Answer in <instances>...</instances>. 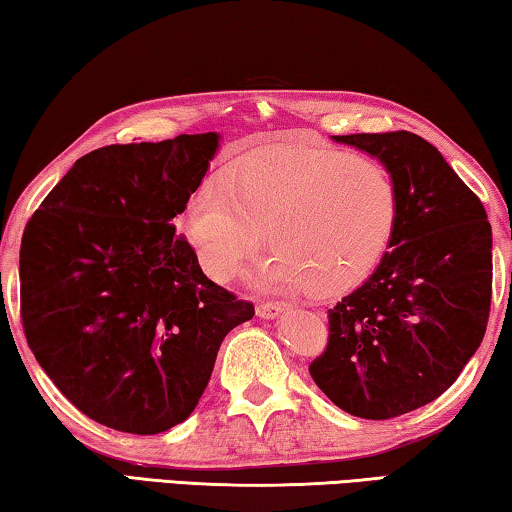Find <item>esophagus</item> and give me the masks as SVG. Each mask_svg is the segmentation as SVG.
<instances>
[{"mask_svg":"<svg viewBox=\"0 0 512 512\" xmlns=\"http://www.w3.org/2000/svg\"><path fill=\"white\" fill-rule=\"evenodd\" d=\"M284 311V307L280 305V302H259L257 305V316L262 318H275L280 316Z\"/></svg>","mask_w":512,"mask_h":512,"instance_id":"esophagus-1","label":"esophagus"}]
</instances>
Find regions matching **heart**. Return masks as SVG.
<instances>
[{"label":"heart","mask_w":512,"mask_h":512,"mask_svg":"<svg viewBox=\"0 0 512 512\" xmlns=\"http://www.w3.org/2000/svg\"><path fill=\"white\" fill-rule=\"evenodd\" d=\"M400 219L384 164L325 146L262 149L207 173L185 205V230L214 280H228L264 235L255 264L271 291L341 293L379 266Z\"/></svg>","instance_id":"obj_1"}]
</instances>
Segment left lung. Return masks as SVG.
Here are the masks:
<instances>
[{
    "label": "left lung",
    "mask_w": 512,
    "mask_h": 512,
    "mask_svg": "<svg viewBox=\"0 0 512 512\" xmlns=\"http://www.w3.org/2000/svg\"><path fill=\"white\" fill-rule=\"evenodd\" d=\"M381 160L400 189L391 250L327 311L309 375L345 413L388 420L443 395L479 348L492 298V228L436 146L409 131L334 135Z\"/></svg>",
    "instance_id": "obj_1"
}]
</instances>
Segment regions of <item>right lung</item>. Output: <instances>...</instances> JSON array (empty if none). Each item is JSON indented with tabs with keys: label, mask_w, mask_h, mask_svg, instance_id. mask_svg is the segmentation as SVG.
Listing matches in <instances>:
<instances>
[{
	"label": "right lung",
	"mask_w": 512,
	"mask_h": 512,
	"mask_svg": "<svg viewBox=\"0 0 512 512\" xmlns=\"http://www.w3.org/2000/svg\"><path fill=\"white\" fill-rule=\"evenodd\" d=\"M219 135L83 155L27 223L20 316L42 370L76 409L153 436L189 418L232 327L255 316L198 266L173 219Z\"/></svg>",
	"instance_id": "1"
}]
</instances>
